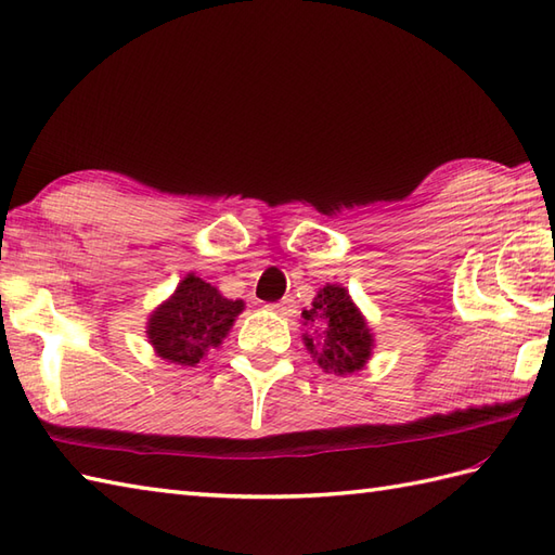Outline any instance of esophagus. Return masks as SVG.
Wrapping results in <instances>:
<instances>
[{"instance_id": "1", "label": "esophagus", "mask_w": 555, "mask_h": 555, "mask_svg": "<svg viewBox=\"0 0 555 555\" xmlns=\"http://www.w3.org/2000/svg\"><path fill=\"white\" fill-rule=\"evenodd\" d=\"M288 308H291V300H288V298L279 300V302H269V305H267V310H269V312H276V314H286V312H288Z\"/></svg>"}]
</instances>
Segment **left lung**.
Segmentation results:
<instances>
[{"mask_svg":"<svg viewBox=\"0 0 555 555\" xmlns=\"http://www.w3.org/2000/svg\"><path fill=\"white\" fill-rule=\"evenodd\" d=\"M302 320L312 328V334L302 336L305 346L324 372L344 376L367 364L374 336L344 286L326 284L317 291L312 308L302 310Z\"/></svg>","mask_w":555,"mask_h":555,"instance_id":"left-lung-1","label":"left lung"}]
</instances>
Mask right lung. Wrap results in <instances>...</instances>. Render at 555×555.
Here are the masks:
<instances>
[{
    "label": "right lung",
    "mask_w": 555,
    "mask_h": 555,
    "mask_svg": "<svg viewBox=\"0 0 555 555\" xmlns=\"http://www.w3.org/2000/svg\"><path fill=\"white\" fill-rule=\"evenodd\" d=\"M243 300H229L195 274H188L173 296L147 320V338L157 356L181 367H195L207 352L221 346Z\"/></svg>",
    "instance_id": "right-lung-1"
}]
</instances>
